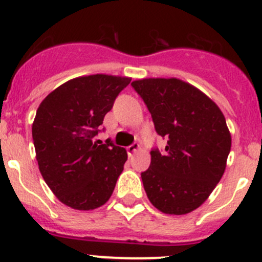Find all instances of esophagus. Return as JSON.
Returning a JSON list of instances; mask_svg holds the SVG:
<instances>
[{"instance_id":"34e87169","label":"esophagus","mask_w":262,"mask_h":262,"mask_svg":"<svg viewBox=\"0 0 262 262\" xmlns=\"http://www.w3.org/2000/svg\"><path fill=\"white\" fill-rule=\"evenodd\" d=\"M138 148H139V144L138 143H132L130 146L126 147V152H128V156L129 157L133 156V154L136 151H138Z\"/></svg>"}]
</instances>
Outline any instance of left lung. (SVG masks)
Returning <instances> with one entry per match:
<instances>
[{
    "instance_id": "left-lung-1",
    "label": "left lung",
    "mask_w": 262,
    "mask_h": 262,
    "mask_svg": "<svg viewBox=\"0 0 262 262\" xmlns=\"http://www.w3.org/2000/svg\"><path fill=\"white\" fill-rule=\"evenodd\" d=\"M151 114L155 130L167 139L151 149L141 172L147 197L165 214L183 215L201 206L224 174L232 138L224 115L206 95L179 79L132 83Z\"/></svg>"
}]
</instances>
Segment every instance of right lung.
<instances>
[{
  "label": "right lung",
  "instance_id": "right-lung-1",
  "mask_svg": "<svg viewBox=\"0 0 262 262\" xmlns=\"http://www.w3.org/2000/svg\"><path fill=\"white\" fill-rule=\"evenodd\" d=\"M129 78H75L51 92L38 107L33 143L43 179L62 204L93 210L108 201L128 155L96 136Z\"/></svg>",
  "mask_w": 262,
  "mask_h": 262
}]
</instances>
